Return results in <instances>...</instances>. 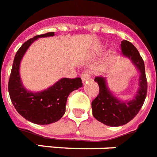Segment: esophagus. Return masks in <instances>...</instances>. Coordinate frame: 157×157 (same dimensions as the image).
I'll use <instances>...</instances> for the list:
<instances>
[{"label": "esophagus", "instance_id": "esophagus-1", "mask_svg": "<svg viewBox=\"0 0 157 157\" xmlns=\"http://www.w3.org/2000/svg\"><path fill=\"white\" fill-rule=\"evenodd\" d=\"M90 79V72H83V74L81 75V80H82V82L85 83L87 81H89Z\"/></svg>", "mask_w": 157, "mask_h": 157}]
</instances>
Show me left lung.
<instances>
[{
    "instance_id": "left-lung-1",
    "label": "left lung",
    "mask_w": 157,
    "mask_h": 157,
    "mask_svg": "<svg viewBox=\"0 0 157 157\" xmlns=\"http://www.w3.org/2000/svg\"><path fill=\"white\" fill-rule=\"evenodd\" d=\"M121 45L123 56L131 60L139 72V87L131 100L123 101L109 89L106 77L97 76L95 78L100 92L92 102L93 115L98 121L111 127L124 125L133 119L144 105L148 90L144 62L138 50L128 40H122Z\"/></svg>"
}]
</instances>
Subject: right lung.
Wrapping results in <instances>:
<instances>
[{"label":"right lung","instance_id":"1","mask_svg":"<svg viewBox=\"0 0 157 157\" xmlns=\"http://www.w3.org/2000/svg\"><path fill=\"white\" fill-rule=\"evenodd\" d=\"M53 36V32L37 35L22 44L14 57L8 87L12 103L20 115L41 125L58 121L65 113L68 95L83 86L81 77L61 78L52 86L38 92H32L24 86L20 75V64L24 55L38 38Z\"/></svg>","mask_w":157,"mask_h":157}]
</instances>
